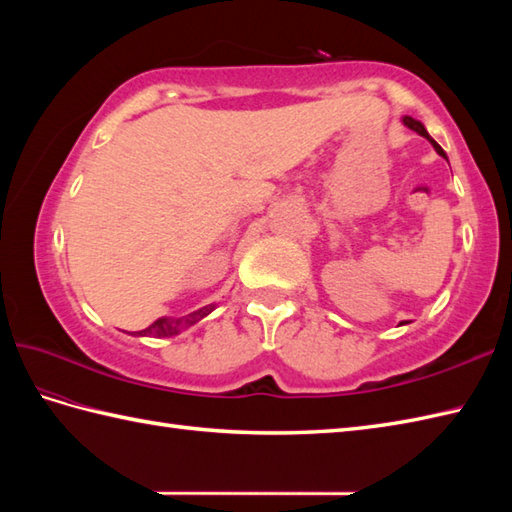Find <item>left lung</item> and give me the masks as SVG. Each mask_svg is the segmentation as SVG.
<instances>
[{"label": "left lung", "instance_id": "1", "mask_svg": "<svg viewBox=\"0 0 512 512\" xmlns=\"http://www.w3.org/2000/svg\"><path fill=\"white\" fill-rule=\"evenodd\" d=\"M402 123H405L409 129H413V132H416V134H420V136L427 138L429 143L433 145V149H436L442 158H447V154H444V149L436 143V140H433V138L427 134V129H424V125H422L420 121H416V118H411V116H405V118H402Z\"/></svg>", "mask_w": 512, "mask_h": 512}]
</instances>
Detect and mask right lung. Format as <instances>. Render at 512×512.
<instances>
[{
	"label": "right lung",
	"mask_w": 512,
	"mask_h": 512,
	"mask_svg": "<svg viewBox=\"0 0 512 512\" xmlns=\"http://www.w3.org/2000/svg\"><path fill=\"white\" fill-rule=\"evenodd\" d=\"M211 310H213V308H202V310L193 312V314H189V317H184V319H158V321L151 323L149 328L140 330L138 334H140V336H147V334H156V336L176 334V332L180 330V325H191V323H195V321H200V319L206 317V314H209Z\"/></svg>",
	"instance_id": "add662e5"
}]
</instances>
